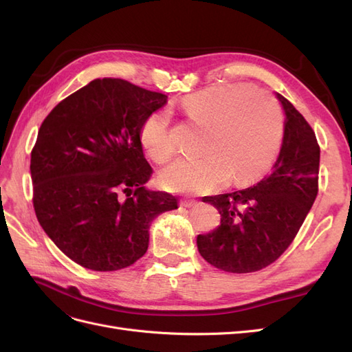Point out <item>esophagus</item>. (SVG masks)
<instances>
[{
	"label": "esophagus",
	"mask_w": 352,
	"mask_h": 352,
	"mask_svg": "<svg viewBox=\"0 0 352 352\" xmlns=\"http://www.w3.org/2000/svg\"><path fill=\"white\" fill-rule=\"evenodd\" d=\"M195 204H197L195 199H186V198H184L182 201H180V206H184V207H194Z\"/></svg>",
	"instance_id": "esophagus-1"
}]
</instances>
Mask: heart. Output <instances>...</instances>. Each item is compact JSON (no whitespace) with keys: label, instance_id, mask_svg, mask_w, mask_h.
<instances>
[{"label":"heart","instance_id":"heart-1","mask_svg":"<svg viewBox=\"0 0 352 352\" xmlns=\"http://www.w3.org/2000/svg\"><path fill=\"white\" fill-rule=\"evenodd\" d=\"M182 109L195 123L207 126L201 157L179 158L158 175L173 192L206 194L229 179L242 184L263 175L279 153L283 120L276 101L245 85H217L188 95ZM141 144L154 162L175 154L170 113L157 110L141 127Z\"/></svg>","mask_w":352,"mask_h":352}]
</instances>
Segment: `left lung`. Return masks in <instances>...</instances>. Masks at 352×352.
Here are the masks:
<instances>
[{
	"label": "left lung",
	"instance_id": "obj_1",
	"mask_svg": "<svg viewBox=\"0 0 352 352\" xmlns=\"http://www.w3.org/2000/svg\"><path fill=\"white\" fill-rule=\"evenodd\" d=\"M285 111L280 153L257 185L206 197L220 212V225L198 235L202 258L229 273L257 272L289 247L318 192L320 146L311 126L280 94Z\"/></svg>",
	"mask_w": 352,
	"mask_h": 352
}]
</instances>
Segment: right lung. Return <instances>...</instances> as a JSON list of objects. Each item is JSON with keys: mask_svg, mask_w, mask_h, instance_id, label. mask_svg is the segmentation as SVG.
<instances>
[{"mask_svg": "<svg viewBox=\"0 0 352 352\" xmlns=\"http://www.w3.org/2000/svg\"><path fill=\"white\" fill-rule=\"evenodd\" d=\"M167 95L123 79H95L58 102L30 154L34 207L60 251L85 269L114 272L148 250L151 221L177 198L145 184L141 127Z\"/></svg>", "mask_w": 352, "mask_h": 352, "instance_id": "obj_1", "label": "right lung"}]
</instances>
